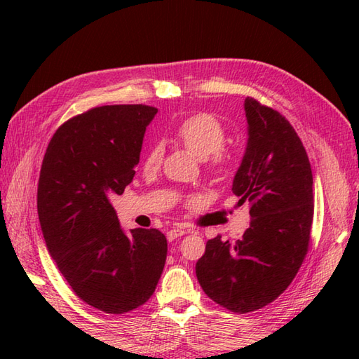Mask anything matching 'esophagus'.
<instances>
[{"mask_svg":"<svg viewBox=\"0 0 359 359\" xmlns=\"http://www.w3.org/2000/svg\"><path fill=\"white\" fill-rule=\"evenodd\" d=\"M184 234H187V230H184V228H172V230H170L166 233V238H168V241H174V239H177V238H180V236H184Z\"/></svg>","mask_w":359,"mask_h":359,"instance_id":"1","label":"esophagus"}]
</instances>
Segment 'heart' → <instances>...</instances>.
Listing matches in <instances>:
<instances>
[{
	"label": "heart",
	"instance_id": "obj_1",
	"mask_svg": "<svg viewBox=\"0 0 359 359\" xmlns=\"http://www.w3.org/2000/svg\"><path fill=\"white\" fill-rule=\"evenodd\" d=\"M175 139L199 158H205V165L212 174H222L234 162V151L225 147L226 129L216 116L199 112L187 117L175 128ZM163 158V149L154 144L143 158V168L148 171L156 170Z\"/></svg>",
	"mask_w": 359,
	"mask_h": 359
}]
</instances>
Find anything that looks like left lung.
Returning a JSON list of instances; mask_svg holds the SVG:
<instances>
[{
	"label": "left lung",
	"instance_id": "left-lung-1",
	"mask_svg": "<svg viewBox=\"0 0 359 359\" xmlns=\"http://www.w3.org/2000/svg\"><path fill=\"white\" fill-rule=\"evenodd\" d=\"M248 143L233 193L250 202V226L236 242L210 239L196 264L208 297L234 313L269 306L307 256L313 222V175L307 151L280 112L245 98Z\"/></svg>",
	"mask_w": 359,
	"mask_h": 359
}]
</instances>
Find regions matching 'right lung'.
Segmentation results:
<instances>
[{
    "label": "right lung",
    "instance_id": "add662e5",
    "mask_svg": "<svg viewBox=\"0 0 359 359\" xmlns=\"http://www.w3.org/2000/svg\"><path fill=\"white\" fill-rule=\"evenodd\" d=\"M156 114L147 104L93 108L57 129L43 158L36 207L49 255L72 292L104 313L143 306L165 266V234L126 236L109 203L133 182Z\"/></svg>",
    "mask_w": 359,
    "mask_h": 359
}]
</instances>
